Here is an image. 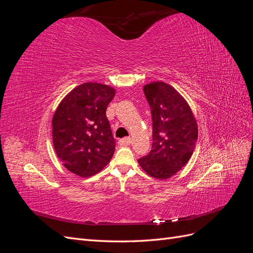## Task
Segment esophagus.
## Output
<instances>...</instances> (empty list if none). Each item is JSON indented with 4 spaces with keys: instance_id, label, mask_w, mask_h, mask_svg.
<instances>
[{
    "instance_id": "obj_1",
    "label": "esophagus",
    "mask_w": 253,
    "mask_h": 253,
    "mask_svg": "<svg viewBox=\"0 0 253 253\" xmlns=\"http://www.w3.org/2000/svg\"><path fill=\"white\" fill-rule=\"evenodd\" d=\"M131 138H129V137H126V138H122V139H120L119 141H118V143L120 144V145H129L131 144Z\"/></svg>"
}]
</instances>
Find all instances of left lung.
<instances>
[{"label": "left lung", "instance_id": "obj_1", "mask_svg": "<svg viewBox=\"0 0 253 253\" xmlns=\"http://www.w3.org/2000/svg\"><path fill=\"white\" fill-rule=\"evenodd\" d=\"M153 121L152 150L138 159L142 170L157 179L172 177L193 154L197 124L188 102L169 84L156 81L143 86Z\"/></svg>", "mask_w": 253, "mask_h": 253}]
</instances>
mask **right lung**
Masks as SVG:
<instances>
[{"instance_id":"add662e5","label":"right lung","mask_w":253,"mask_h":253,"mask_svg":"<svg viewBox=\"0 0 253 253\" xmlns=\"http://www.w3.org/2000/svg\"><path fill=\"white\" fill-rule=\"evenodd\" d=\"M115 89L86 82L71 90L52 117V142L56 154L68 171L81 177L100 172L110 163L115 139L106 108Z\"/></svg>"}]
</instances>
